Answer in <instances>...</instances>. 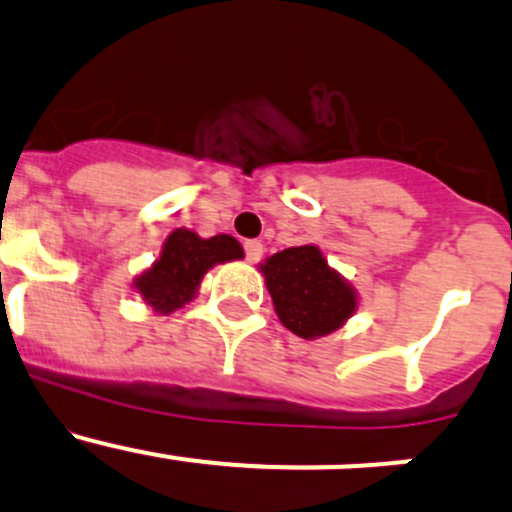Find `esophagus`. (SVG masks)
<instances>
[{"mask_svg":"<svg viewBox=\"0 0 512 512\" xmlns=\"http://www.w3.org/2000/svg\"><path fill=\"white\" fill-rule=\"evenodd\" d=\"M262 252H265V247H262L260 240H247V242H245V257H247V262H260Z\"/></svg>","mask_w":512,"mask_h":512,"instance_id":"1","label":"esophagus"}]
</instances>
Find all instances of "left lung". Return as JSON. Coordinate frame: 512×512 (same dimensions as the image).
Segmentation results:
<instances>
[{
  "instance_id": "8db88e82",
  "label": "left lung",
  "mask_w": 512,
  "mask_h": 512,
  "mask_svg": "<svg viewBox=\"0 0 512 512\" xmlns=\"http://www.w3.org/2000/svg\"><path fill=\"white\" fill-rule=\"evenodd\" d=\"M280 322L302 339H319L347 324L359 307L356 289L329 267L317 245L287 247L260 265Z\"/></svg>"
}]
</instances>
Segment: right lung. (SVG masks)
Returning a JSON list of instances; mask_svg holds the SVG:
<instances>
[{
    "label": "right lung",
    "mask_w": 512,
    "mask_h": 512,
    "mask_svg": "<svg viewBox=\"0 0 512 512\" xmlns=\"http://www.w3.org/2000/svg\"><path fill=\"white\" fill-rule=\"evenodd\" d=\"M242 257V245L232 235L200 237L188 227H178L165 237L158 260L133 280V289L153 312L170 314L193 302L208 270Z\"/></svg>",
    "instance_id": "add662e5"
}]
</instances>
